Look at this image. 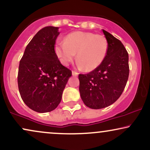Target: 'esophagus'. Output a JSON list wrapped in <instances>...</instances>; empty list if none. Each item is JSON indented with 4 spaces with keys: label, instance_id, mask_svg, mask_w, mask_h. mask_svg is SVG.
<instances>
[{
    "label": "esophagus",
    "instance_id": "obj_1",
    "mask_svg": "<svg viewBox=\"0 0 150 150\" xmlns=\"http://www.w3.org/2000/svg\"><path fill=\"white\" fill-rule=\"evenodd\" d=\"M72 74H73V76H77V75H78V73H77V72H76V71H72Z\"/></svg>",
    "mask_w": 150,
    "mask_h": 150
}]
</instances>
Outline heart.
Listing matches in <instances>:
<instances>
[{"mask_svg": "<svg viewBox=\"0 0 150 150\" xmlns=\"http://www.w3.org/2000/svg\"><path fill=\"white\" fill-rule=\"evenodd\" d=\"M108 41L104 35L76 31L66 36L65 40H58L54 52L61 63L68 66L77 53V65L85 71H91L103 62L108 51Z\"/></svg>", "mask_w": 150, "mask_h": 150, "instance_id": "obj_1", "label": "heart"}]
</instances>
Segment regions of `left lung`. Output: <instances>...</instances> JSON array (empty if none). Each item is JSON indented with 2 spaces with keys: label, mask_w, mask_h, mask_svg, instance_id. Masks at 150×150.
I'll list each match as a JSON object with an SVG mask.
<instances>
[{
  "label": "left lung",
  "mask_w": 150,
  "mask_h": 150,
  "mask_svg": "<svg viewBox=\"0 0 150 150\" xmlns=\"http://www.w3.org/2000/svg\"><path fill=\"white\" fill-rule=\"evenodd\" d=\"M108 41V51L103 62L87 74H79V93L87 107L105 108L120 98L129 73V55L120 40L102 30Z\"/></svg>",
  "instance_id": "left-lung-1"
}]
</instances>
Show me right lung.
Here are the masks:
<instances>
[{"instance_id": "obj_1", "label": "right lung", "mask_w": 150, "mask_h": 150, "mask_svg": "<svg viewBox=\"0 0 150 150\" xmlns=\"http://www.w3.org/2000/svg\"><path fill=\"white\" fill-rule=\"evenodd\" d=\"M59 28L39 30L26 46L19 63L18 86L24 103L39 113L55 109L72 71L64 66L54 52Z\"/></svg>"}]
</instances>
